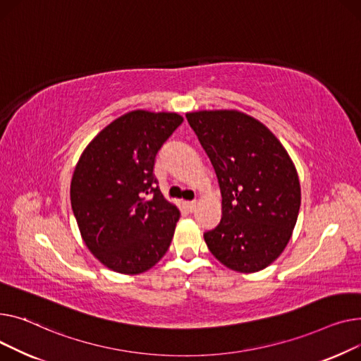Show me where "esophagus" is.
I'll return each mask as SVG.
<instances>
[{
	"mask_svg": "<svg viewBox=\"0 0 361 361\" xmlns=\"http://www.w3.org/2000/svg\"><path fill=\"white\" fill-rule=\"evenodd\" d=\"M197 201H186L185 202V207L188 208V211H190V213H192V211H195V208H197Z\"/></svg>",
	"mask_w": 361,
	"mask_h": 361,
	"instance_id": "1",
	"label": "esophagus"
}]
</instances>
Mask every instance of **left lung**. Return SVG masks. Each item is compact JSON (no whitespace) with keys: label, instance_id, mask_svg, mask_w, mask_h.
<instances>
[{"label":"left lung","instance_id":"8db88e82","mask_svg":"<svg viewBox=\"0 0 361 361\" xmlns=\"http://www.w3.org/2000/svg\"><path fill=\"white\" fill-rule=\"evenodd\" d=\"M219 179L223 216L204 233L227 268L257 272L287 246L300 209V183L286 148L264 123L238 111L186 114Z\"/></svg>","mask_w":361,"mask_h":361}]
</instances>
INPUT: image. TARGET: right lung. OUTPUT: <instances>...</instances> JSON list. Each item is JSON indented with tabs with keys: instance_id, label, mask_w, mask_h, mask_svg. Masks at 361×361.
Here are the masks:
<instances>
[{
	"instance_id": "1",
	"label": "right lung",
	"mask_w": 361,
	"mask_h": 361,
	"mask_svg": "<svg viewBox=\"0 0 361 361\" xmlns=\"http://www.w3.org/2000/svg\"><path fill=\"white\" fill-rule=\"evenodd\" d=\"M183 118L134 111L102 130L81 154L71 207L82 240L112 271L140 274L171 246L180 217L154 176L156 156Z\"/></svg>"
}]
</instances>
